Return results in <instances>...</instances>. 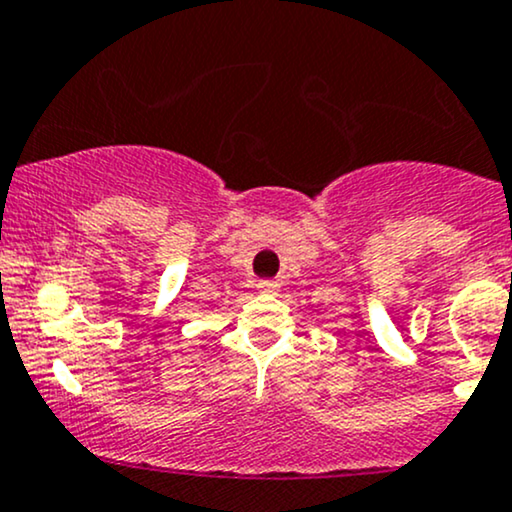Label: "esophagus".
<instances>
[{
  "label": "esophagus",
  "mask_w": 512,
  "mask_h": 512,
  "mask_svg": "<svg viewBox=\"0 0 512 512\" xmlns=\"http://www.w3.org/2000/svg\"><path fill=\"white\" fill-rule=\"evenodd\" d=\"M276 288H279V283L272 281V279L260 281V291H264V293H272V291H276Z\"/></svg>",
  "instance_id": "34e87169"
}]
</instances>
